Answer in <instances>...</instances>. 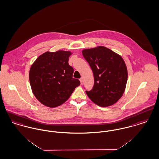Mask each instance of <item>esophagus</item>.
<instances>
[{"label":"esophagus","mask_w":159,"mask_h":159,"mask_svg":"<svg viewBox=\"0 0 159 159\" xmlns=\"http://www.w3.org/2000/svg\"><path fill=\"white\" fill-rule=\"evenodd\" d=\"M80 82H81V84H83V78H81L80 79Z\"/></svg>","instance_id":"34e87169"}]
</instances>
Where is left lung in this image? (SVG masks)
Segmentation results:
<instances>
[{"mask_svg":"<svg viewBox=\"0 0 159 159\" xmlns=\"http://www.w3.org/2000/svg\"><path fill=\"white\" fill-rule=\"evenodd\" d=\"M83 55L90 66L94 86L86 91L89 98L101 107L113 105L125 90L128 70L122 57L103 46L84 49Z\"/></svg>","mask_w":159,"mask_h":159,"instance_id":"left-lung-1","label":"left lung"}]
</instances>
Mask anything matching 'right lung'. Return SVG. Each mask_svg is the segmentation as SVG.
Listing matches in <instances>:
<instances>
[{
    "mask_svg": "<svg viewBox=\"0 0 159 159\" xmlns=\"http://www.w3.org/2000/svg\"><path fill=\"white\" fill-rule=\"evenodd\" d=\"M72 53L58 50L45 52L33 63L29 72L32 92L45 106L56 107L67 101L79 80L73 78V69L69 64Z\"/></svg>",
    "mask_w": 159,
    "mask_h": 159,
    "instance_id": "right-lung-1",
    "label": "right lung"
}]
</instances>
